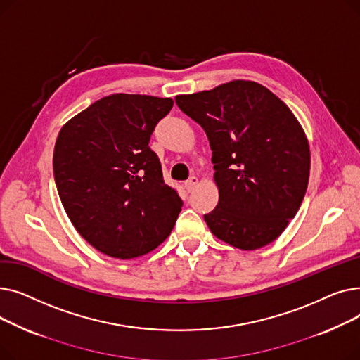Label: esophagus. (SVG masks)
Returning a JSON list of instances; mask_svg holds the SVG:
<instances>
[{
    "instance_id": "1",
    "label": "esophagus",
    "mask_w": 360,
    "mask_h": 360,
    "mask_svg": "<svg viewBox=\"0 0 360 360\" xmlns=\"http://www.w3.org/2000/svg\"><path fill=\"white\" fill-rule=\"evenodd\" d=\"M197 184H198V179H197L195 176H191L190 179H186V181L184 182V186H185V190H186V191H191L193 188H194Z\"/></svg>"
}]
</instances>
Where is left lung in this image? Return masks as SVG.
Instances as JSON below:
<instances>
[{"label":"left lung","mask_w":360,"mask_h":360,"mask_svg":"<svg viewBox=\"0 0 360 360\" xmlns=\"http://www.w3.org/2000/svg\"><path fill=\"white\" fill-rule=\"evenodd\" d=\"M175 102L204 128L213 151L219 202L204 214L212 233L245 251L273 242L296 216L309 179L308 140L292 110L245 80Z\"/></svg>","instance_id":"left-lung-1"}]
</instances>
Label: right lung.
<instances>
[{"label": "right lung", "instance_id": "obj_1", "mask_svg": "<svg viewBox=\"0 0 360 360\" xmlns=\"http://www.w3.org/2000/svg\"><path fill=\"white\" fill-rule=\"evenodd\" d=\"M172 106V99L110 94L70 120L56 139L53 178L65 213L109 257H141L174 229L182 200L165 184L148 146Z\"/></svg>", "mask_w": 360, "mask_h": 360}]
</instances>
